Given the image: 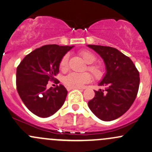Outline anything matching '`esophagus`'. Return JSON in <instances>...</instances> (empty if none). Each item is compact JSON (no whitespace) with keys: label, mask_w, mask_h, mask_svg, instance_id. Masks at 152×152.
Returning a JSON list of instances; mask_svg holds the SVG:
<instances>
[{"label":"esophagus","mask_w":152,"mask_h":152,"mask_svg":"<svg viewBox=\"0 0 152 152\" xmlns=\"http://www.w3.org/2000/svg\"><path fill=\"white\" fill-rule=\"evenodd\" d=\"M80 89V88H73V87H67V90L68 91H71L72 89Z\"/></svg>","instance_id":"esophagus-1"}]
</instances>
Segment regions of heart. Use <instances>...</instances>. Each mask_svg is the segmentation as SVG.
I'll use <instances>...</instances> for the list:
<instances>
[{
  "mask_svg": "<svg viewBox=\"0 0 152 152\" xmlns=\"http://www.w3.org/2000/svg\"><path fill=\"white\" fill-rule=\"evenodd\" d=\"M83 60L87 64V69L92 73L94 78L97 80H100L104 76L105 70L102 65L97 63H93L96 60V57L88 51H81L79 53ZM68 55H65L62 57L60 62V68L62 71H65L68 68ZM92 81V76L88 72L84 73H76L71 72L65 76L63 79V83L69 87L78 88L81 87L84 84L90 82Z\"/></svg>",
  "mask_w": 152,
  "mask_h": 152,
  "instance_id": "b5f03b06",
  "label": "heart"
}]
</instances>
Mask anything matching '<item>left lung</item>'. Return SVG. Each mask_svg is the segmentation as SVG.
<instances>
[{
    "instance_id": "left-lung-1",
    "label": "left lung",
    "mask_w": 152,
    "mask_h": 152,
    "mask_svg": "<svg viewBox=\"0 0 152 152\" xmlns=\"http://www.w3.org/2000/svg\"><path fill=\"white\" fill-rule=\"evenodd\" d=\"M103 58L106 68L95 97L88 102L89 109L105 122L122 116L133 103L139 88V72L130 57L118 49L100 45H88Z\"/></svg>"
}]
</instances>
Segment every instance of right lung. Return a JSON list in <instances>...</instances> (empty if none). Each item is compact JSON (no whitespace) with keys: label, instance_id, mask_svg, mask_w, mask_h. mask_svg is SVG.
Wrapping results in <instances>:
<instances>
[{"label":"right lung","instance_id":"obj_1","mask_svg":"<svg viewBox=\"0 0 152 152\" xmlns=\"http://www.w3.org/2000/svg\"><path fill=\"white\" fill-rule=\"evenodd\" d=\"M73 47L43 46L25 56L17 67V92L24 104L36 116L49 117L63 105L68 94L65 87L60 84L47 89V85L49 81L56 80L62 57Z\"/></svg>","mask_w":152,"mask_h":152}]
</instances>
